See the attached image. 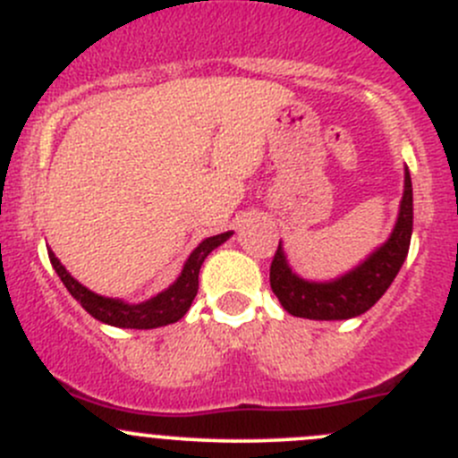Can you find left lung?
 <instances>
[{
    "label": "left lung",
    "mask_w": 458,
    "mask_h": 458,
    "mask_svg": "<svg viewBox=\"0 0 458 458\" xmlns=\"http://www.w3.org/2000/svg\"><path fill=\"white\" fill-rule=\"evenodd\" d=\"M412 179L403 174V197L390 237L359 266L330 281H308L290 267L284 246L270 266V288L290 315L312 321H341L368 312L399 275L412 239Z\"/></svg>",
    "instance_id": "1"
}]
</instances>
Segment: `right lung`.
<instances>
[{
  "label": "right lung",
  "mask_w": 458,
  "mask_h": 458,
  "mask_svg": "<svg viewBox=\"0 0 458 458\" xmlns=\"http://www.w3.org/2000/svg\"><path fill=\"white\" fill-rule=\"evenodd\" d=\"M233 230L228 233L215 234V237L203 239L199 246L191 252V257L186 259L182 267V275L173 281L165 290H161L159 294L150 297L148 301L141 303H126L122 299L113 297H101V294L88 290L84 284L75 279L66 267L62 266L55 252L48 248V259L53 263L55 272L62 279V284L66 285L68 293L81 303V308L97 318L101 323H108L114 327H131V330H152V327L168 326V323L179 321L192 306V299L197 297V290H199V270L201 263L206 261V257L210 255L215 248H219L221 243L228 242L233 237Z\"/></svg>",
  "instance_id": "1"
}]
</instances>
